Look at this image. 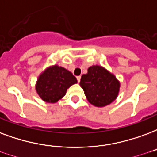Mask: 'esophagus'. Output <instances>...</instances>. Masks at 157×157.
<instances>
[{"mask_svg": "<svg viewBox=\"0 0 157 157\" xmlns=\"http://www.w3.org/2000/svg\"><path fill=\"white\" fill-rule=\"evenodd\" d=\"M76 79H77V82H81V76L79 75V76H76Z\"/></svg>", "mask_w": 157, "mask_h": 157, "instance_id": "34e87169", "label": "esophagus"}]
</instances>
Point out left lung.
<instances>
[{
  "label": "left lung",
  "instance_id": "obj_1",
  "mask_svg": "<svg viewBox=\"0 0 157 157\" xmlns=\"http://www.w3.org/2000/svg\"><path fill=\"white\" fill-rule=\"evenodd\" d=\"M80 86L88 101L98 107L109 105L115 101L120 88L116 76L100 66L89 67L87 74L82 75Z\"/></svg>",
  "mask_w": 157,
  "mask_h": 157
}]
</instances>
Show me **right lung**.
I'll return each mask as SVG.
<instances>
[{
    "mask_svg": "<svg viewBox=\"0 0 157 157\" xmlns=\"http://www.w3.org/2000/svg\"><path fill=\"white\" fill-rule=\"evenodd\" d=\"M75 83L77 80L71 71L63 67L53 66L39 76L36 89L44 101L55 103L66 95L71 86Z\"/></svg>",
    "mask_w": 157,
    "mask_h": 157,
    "instance_id": "obj_1",
    "label": "right lung"
}]
</instances>
